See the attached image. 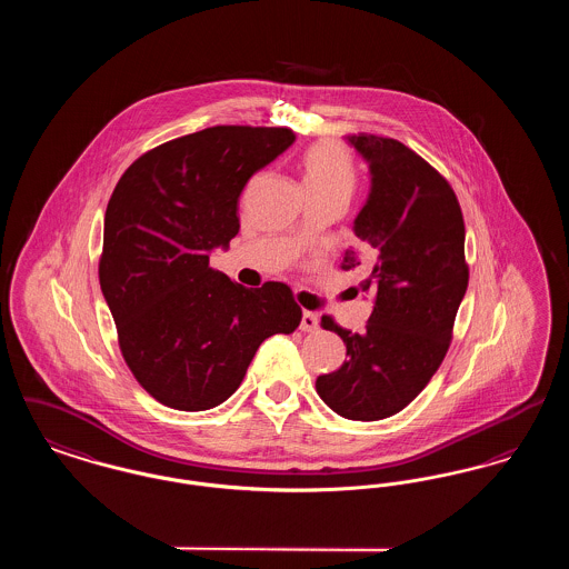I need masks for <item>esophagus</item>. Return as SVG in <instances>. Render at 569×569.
<instances>
[{"label": "esophagus", "instance_id": "34e87169", "mask_svg": "<svg viewBox=\"0 0 569 569\" xmlns=\"http://www.w3.org/2000/svg\"><path fill=\"white\" fill-rule=\"evenodd\" d=\"M318 328H320L318 316L311 313V311H305V313H302V320H300V330H305V332H316Z\"/></svg>", "mask_w": 569, "mask_h": 569}]
</instances>
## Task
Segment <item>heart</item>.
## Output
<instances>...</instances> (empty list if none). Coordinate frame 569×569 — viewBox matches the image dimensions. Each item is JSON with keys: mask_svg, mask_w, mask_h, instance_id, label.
<instances>
[{"mask_svg": "<svg viewBox=\"0 0 569 569\" xmlns=\"http://www.w3.org/2000/svg\"><path fill=\"white\" fill-rule=\"evenodd\" d=\"M302 172L309 193H335L350 200L356 188L352 153L337 140H318L302 156Z\"/></svg>", "mask_w": 569, "mask_h": 569, "instance_id": "obj_1", "label": "heart"}]
</instances>
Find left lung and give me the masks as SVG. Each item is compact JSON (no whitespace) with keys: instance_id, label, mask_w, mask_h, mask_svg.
<instances>
[{"instance_id":"8db88e82","label":"left lung","mask_w":569,"mask_h":569,"mask_svg":"<svg viewBox=\"0 0 569 569\" xmlns=\"http://www.w3.org/2000/svg\"><path fill=\"white\" fill-rule=\"evenodd\" d=\"M348 140L369 162L371 193L353 221L360 244L346 251L341 269L362 267L356 292H373L376 307L362 335L322 316L320 326L343 339L348 358L316 379V390L339 416L373 422L406 409L443 362L469 267L448 179L395 138L362 132Z\"/></svg>"}]
</instances>
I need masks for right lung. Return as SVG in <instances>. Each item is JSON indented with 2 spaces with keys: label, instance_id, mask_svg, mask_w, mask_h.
<instances>
[{
  "label": "right lung",
  "instance_id": "1",
  "mask_svg": "<svg viewBox=\"0 0 569 569\" xmlns=\"http://www.w3.org/2000/svg\"><path fill=\"white\" fill-rule=\"evenodd\" d=\"M295 138L290 128H207L142 153L112 190L100 288L126 365L162 406L223 403L260 343L302 320L286 283L243 288L209 264L211 249L241 228L239 198L251 174Z\"/></svg>",
  "mask_w": 569,
  "mask_h": 569
}]
</instances>
